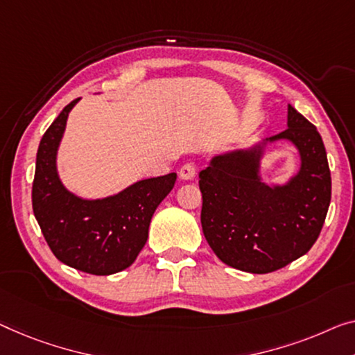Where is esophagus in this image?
<instances>
[{
	"label": "esophagus",
	"instance_id": "obj_1",
	"mask_svg": "<svg viewBox=\"0 0 355 355\" xmlns=\"http://www.w3.org/2000/svg\"><path fill=\"white\" fill-rule=\"evenodd\" d=\"M180 177L183 180H193L196 177V166L193 162H187L180 168Z\"/></svg>",
	"mask_w": 355,
	"mask_h": 355
}]
</instances>
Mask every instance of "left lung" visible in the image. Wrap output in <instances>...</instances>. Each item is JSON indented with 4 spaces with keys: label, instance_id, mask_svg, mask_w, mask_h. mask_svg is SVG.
<instances>
[{
    "label": "left lung",
    "instance_id": "8db88e82",
    "mask_svg": "<svg viewBox=\"0 0 355 355\" xmlns=\"http://www.w3.org/2000/svg\"><path fill=\"white\" fill-rule=\"evenodd\" d=\"M298 146L301 171L287 187L257 178L258 155L218 156L199 172L200 223L211 250L241 271L266 274L303 257L319 237L331 199L327 151L315 125L288 105V129L269 140Z\"/></svg>",
    "mask_w": 355,
    "mask_h": 355
}]
</instances>
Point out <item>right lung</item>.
Listing matches in <instances>:
<instances>
[{
	"mask_svg": "<svg viewBox=\"0 0 355 355\" xmlns=\"http://www.w3.org/2000/svg\"><path fill=\"white\" fill-rule=\"evenodd\" d=\"M67 105L44 132L36 153L31 204L42 236L57 260L94 276L129 268L148 239L153 214L172 191L177 173L141 180L102 200H83L62 187L55 153L70 110Z\"/></svg>",
	"mask_w": 355,
	"mask_h": 355,
	"instance_id": "add662e5",
	"label": "right lung"
}]
</instances>
